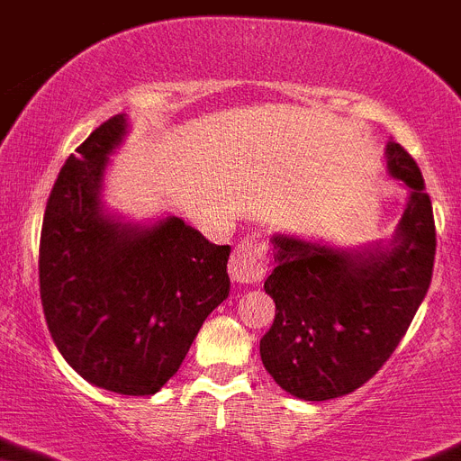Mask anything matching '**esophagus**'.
I'll return each instance as SVG.
<instances>
[{"label": "esophagus", "mask_w": 461, "mask_h": 461, "mask_svg": "<svg viewBox=\"0 0 461 461\" xmlns=\"http://www.w3.org/2000/svg\"><path fill=\"white\" fill-rule=\"evenodd\" d=\"M267 248L257 239H248L230 259V277L236 285H257L267 276Z\"/></svg>", "instance_id": "34e87169"}]
</instances>
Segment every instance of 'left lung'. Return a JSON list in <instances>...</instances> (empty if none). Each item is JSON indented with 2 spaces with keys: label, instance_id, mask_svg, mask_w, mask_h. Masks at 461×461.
Returning a JSON list of instances; mask_svg holds the SVG:
<instances>
[{
  "label": "left lung",
  "instance_id": "left-lung-1",
  "mask_svg": "<svg viewBox=\"0 0 461 461\" xmlns=\"http://www.w3.org/2000/svg\"><path fill=\"white\" fill-rule=\"evenodd\" d=\"M393 179L409 188L388 240L335 248L273 234L277 267L264 282L276 319L259 354L282 391L323 402L354 393L391 358L432 282L437 230L420 167L397 142L385 147Z\"/></svg>",
  "mask_w": 461,
  "mask_h": 461
}]
</instances>
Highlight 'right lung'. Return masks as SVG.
<instances>
[{
    "label": "right lung",
    "instance_id": "right-lung-1",
    "mask_svg": "<svg viewBox=\"0 0 461 461\" xmlns=\"http://www.w3.org/2000/svg\"><path fill=\"white\" fill-rule=\"evenodd\" d=\"M128 128L126 114L107 119L61 167L41 231V301L57 349L82 379L153 395L230 296V246L176 215L131 222L105 209V169Z\"/></svg>",
    "mask_w": 461,
    "mask_h": 461
}]
</instances>
